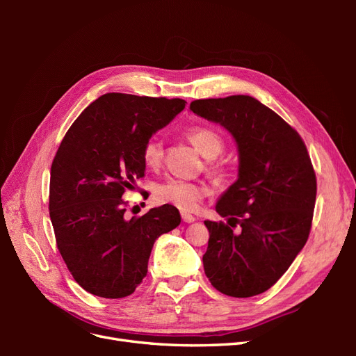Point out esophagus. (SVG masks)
Instances as JSON below:
<instances>
[{
	"label": "esophagus",
	"instance_id": "esophagus-1",
	"mask_svg": "<svg viewBox=\"0 0 356 356\" xmlns=\"http://www.w3.org/2000/svg\"><path fill=\"white\" fill-rule=\"evenodd\" d=\"M181 218L184 222H195L196 221V218L193 217L191 213H187V212H181Z\"/></svg>",
	"mask_w": 356,
	"mask_h": 356
}]
</instances>
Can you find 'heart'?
Listing matches in <instances>:
<instances>
[{
    "label": "heart",
    "instance_id": "1",
    "mask_svg": "<svg viewBox=\"0 0 356 356\" xmlns=\"http://www.w3.org/2000/svg\"><path fill=\"white\" fill-rule=\"evenodd\" d=\"M188 139L196 147L197 152L207 159H215L222 152V138L209 127H191L188 131ZM143 157L145 165L149 168H156L161 163L163 159V144L159 138H149L144 145ZM207 187L197 184V182L182 181V179H169L160 184L156 190V197L160 203L172 204L184 212L196 211L202 203L203 197L207 196Z\"/></svg>",
    "mask_w": 356,
    "mask_h": 356
}]
</instances>
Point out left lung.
<instances>
[{"instance_id": "obj_1", "label": "left lung", "mask_w": 356, "mask_h": 356, "mask_svg": "<svg viewBox=\"0 0 356 356\" xmlns=\"http://www.w3.org/2000/svg\"><path fill=\"white\" fill-rule=\"evenodd\" d=\"M190 110L222 126L239 153L238 179L215 204L227 224L204 221V275L225 296L261 294L288 270L309 238L316 177L306 145L252 96L197 99Z\"/></svg>"}]
</instances>
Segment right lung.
<instances>
[{"label":"right lung","instance_id":"1","mask_svg":"<svg viewBox=\"0 0 356 356\" xmlns=\"http://www.w3.org/2000/svg\"><path fill=\"white\" fill-rule=\"evenodd\" d=\"M186 101L106 93L63 136L50 170L49 211L58 250L77 284L104 298L131 296L159 236L178 227L172 204L124 217L123 193L144 177L143 149Z\"/></svg>","mask_w":356,"mask_h":356}]
</instances>
